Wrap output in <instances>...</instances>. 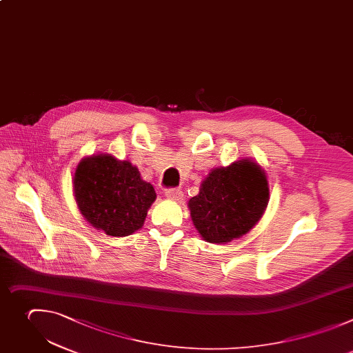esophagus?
Wrapping results in <instances>:
<instances>
[{
    "mask_svg": "<svg viewBox=\"0 0 353 353\" xmlns=\"http://www.w3.org/2000/svg\"><path fill=\"white\" fill-rule=\"evenodd\" d=\"M165 196L171 200H181L182 196H183V192L181 189H176V188H172V189H167L165 190Z\"/></svg>",
    "mask_w": 353,
    "mask_h": 353,
    "instance_id": "obj_1",
    "label": "esophagus"
}]
</instances>
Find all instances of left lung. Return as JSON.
Listing matches in <instances>:
<instances>
[{
	"mask_svg": "<svg viewBox=\"0 0 353 353\" xmlns=\"http://www.w3.org/2000/svg\"><path fill=\"white\" fill-rule=\"evenodd\" d=\"M264 170L252 160L211 170L188 203L194 228L210 243H228L248 234L268 204Z\"/></svg>",
	"mask_w": 353,
	"mask_h": 353,
	"instance_id": "1",
	"label": "left lung"
}]
</instances>
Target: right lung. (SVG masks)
Masks as SVG:
<instances>
[{
	"instance_id": "obj_1",
	"label": "right lung",
	"mask_w": 353,
	"mask_h": 353,
	"mask_svg": "<svg viewBox=\"0 0 353 353\" xmlns=\"http://www.w3.org/2000/svg\"><path fill=\"white\" fill-rule=\"evenodd\" d=\"M74 193L85 220L110 236H128L142 228L157 197L134 165L111 154H93L78 164Z\"/></svg>"
}]
</instances>
